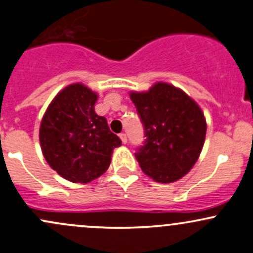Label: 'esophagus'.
<instances>
[{"label": "esophagus", "mask_w": 253, "mask_h": 253, "mask_svg": "<svg viewBox=\"0 0 253 253\" xmlns=\"http://www.w3.org/2000/svg\"><path fill=\"white\" fill-rule=\"evenodd\" d=\"M120 138H121L122 143H124V144H126V143H127V135H126V133H120Z\"/></svg>", "instance_id": "1"}]
</instances>
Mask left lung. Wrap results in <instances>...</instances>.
Segmentation results:
<instances>
[{
    "label": "left lung",
    "instance_id": "obj_1",
    "mask_svg": "<svg viewBox=\"0 0 253 253\" xmlns=\"http://www.w3.org/2000/svg\"><path fill=\"white\" fill-rule=\"evenodd\" d=\"M129 97L147 137L134 154L140 169L159 183L180 179L203 150V110L187 93L166 82H156L147 92H131Z\"/></svg>",
    "mask_w": 253,
    "mask_h": 253
}]
</instances>
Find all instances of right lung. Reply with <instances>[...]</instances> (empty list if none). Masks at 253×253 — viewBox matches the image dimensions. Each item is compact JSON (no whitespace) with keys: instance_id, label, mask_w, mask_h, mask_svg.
Wrapping results in <instances>:
<instances>
[{"instance_id":"add662e5","label":"right lung","mask_w":253,"mask_h":253,"mask_svg":"<svg viewBox=\"0 0 253 253\" xmlns=\"http://www.w3.org/2000/svg\"><path fill=\"white\" fill-rule=\"evenodd\" d=\"M98 94L82 84L62 89L47 108L41 126L42 154L58 174L73 183H88L108 169L121 139L104 116L95 114Z\"/></svg>"}]
</instances>
